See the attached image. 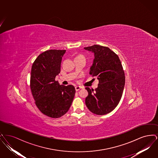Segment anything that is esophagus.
I'll return each mask as SVG.
<instances>
[{
	"instance_id": "1",
	"label": "esophagus",
	"mask_w": 158,
	"mask_h": 158,
	"mask_svg": "<svg viewBox=\"0 0 158 158\" xmlns=\"http://www.w3.org/2000/svg\"><path fill=\"white\" fill-rule=\"evenodd\" d=\"M80 89H81V86H75V90L76 91H78Z\"/></svg>"
}]
</instances>
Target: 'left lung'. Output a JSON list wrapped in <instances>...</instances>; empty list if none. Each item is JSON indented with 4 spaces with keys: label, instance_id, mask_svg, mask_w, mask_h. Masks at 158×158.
Segmentation results:
<instances>
[{
    "label": "left lung",
    "instance_id": "1",
    "mask_svg": "<svg viewBox=\"0 0 158 158\" xmlns=\"http://www.w3.org/2000/svg\"><path fill=\"white\" fill-rule=\"evenodd\" d=\"M84 48L94 53L89 73L99 80L95 90L85 88L88 92L85 104L92 113L105 115L114 110L120 101L125 85L124 71L118 55L108 47L94 45Z\"/></svg>",
    "mask_w": 158,
    "mask_h": 158
}]
</instances>
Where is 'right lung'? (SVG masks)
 <instances>
[{
  "label": "right lung",
  "instance_id": "add662e5",
  "mask_svg": "<svg viewBox=\"0 0 158 158\" xmlns=\"http://www.w3.org/2000/svg\"><path fill=\"white\" fill-rule=\"evenodd\" d=\"M65 52V50H47L38 56L31 68L30 88L35 104L43 114L53 118L68 112L75 94L73 85H60L55 80Z\"/></svg>",
  "mask_w": 158,
  "mask_h": 158
}]
</instances>
